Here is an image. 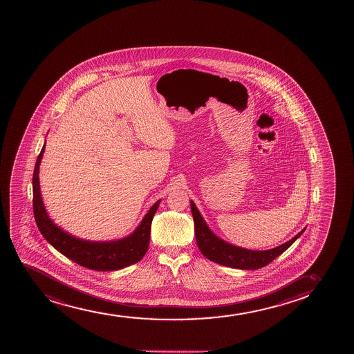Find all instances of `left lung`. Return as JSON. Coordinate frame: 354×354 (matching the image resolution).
Here are the masks:
<instances>
[{
    "label": "left lung",
    "mask_w": 354,
    "mask_h": 354,
    "mask_svg": "<svg viewBox=\"0 0 354 354\" xmlns=\"http://www.w3.org/2000/svg\"><path fill=\"white\" fill-rule=\"evenodd\" d=\"M190 203H192V217L195 223L196 242L199 250L209 260L225 267L248 269V270L266 267L272 260L280 257L282 252H286L302 235V232H305L304 229L297 236H294L292 240L270 250H263V252L248 250V249L240 248V247L227 243L214 235L204 222L203 217L197 210L195 203L192 201Z\"/></svg>",
    "instance_id": "left-lung-1"
}]
</instances>
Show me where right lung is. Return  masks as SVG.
Masks as SVG:
<instances>
[{
  "instance_id": "add662e5",
  "label": "right lung",
  "mask_w": 354,
  "mask_h": 354,
  "mask_svg": "<svg viewBox=\"0 0 354 354\" xmlns=\"http://www.w3.org/2000/svg\"><path fill=\"white\" fill-rule=\"evenodd\" d=\"M45 151V145L37 156L32 174V210L37 227L49 243L68 257L69 260L85 268L97 272H112L137 263L147 254L150 243L151 223L158 209L159 202L153 204L136 232L122 240L112 242H90L75 239L62 232L60 227L49 220L41 198L39 185V167Z\"/></svg>"
}]
</instances>
